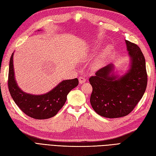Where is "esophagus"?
Returning a JSON list of instances; mask_svg holds the SVG:
<instances>
[{"mask_svg": "<svg viewBox=\"0 0 156 156\" xmlns=\"http://www.w3.org/2000/svg\"><path fill=\"white\" fill-rule=\"evenodd\" d=\"M86 82V78L83 76H80L79 78V83L82 84V83H83Z\"/></svg>", "mask_w": 156, "mask_h": 156, "instance_id": "esophagus-1", "label": "esophagus"}]
</instances>
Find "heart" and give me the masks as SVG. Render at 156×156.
I'll return each instance as SVG.
<instances>
[{
	"label": "heart",
	"instance_id": "heart-1",
	"mask_svg": "<svg viewBox=\"0 0 156 156\" xmlns=\"http://www.w3.org/2000/svg\"><path fill=\"white\" fill-rule=\"evenodd\" d=\"M95 45H94L92 47V49H95ZM111 47L110 46L105 48L101 52L99 53L98 55V57L95 58V61L93 63V67L94 69H99L105 65V63L107 61V59L108 58L109 56L111 54Z\"/></svg>",
	"mask_w": 156,
	"mask_h": 156
}]
</instances>
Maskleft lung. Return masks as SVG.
Here are the masks:
<instances>
[{"mask_svg": "<svg viewBox=\"0 0 156 156\" xmlns=\"http://www.w3.org/2000/svg\"><path fill=\"white\" fill-rule=\"evenodd\" d=\"M130 66L123 75L115 73L109 64L90 78L93 87L90 103L98 115L119 118L129 115L144 94L147 86L146 61L138 45L125 40Z\"/></svg>", "mask_w": 156, "mask_h": 156, "instance_id": "1", "label": "left lung"}]
</instances>
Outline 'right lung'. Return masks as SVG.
I'll list each match as a JSON object with an SVG mask.
<instances>
[{
    "label": "right lung",
    "instance_id": "add662e5",
    "mask_svg": "<svg viewBox=\"0 0 156 156\" xmlns=\"http://www.w3.org/2000/svg\"><path fill=\"white\" fill-rule=\"evenodd\" d=\"M14 53L10 60L8 85L16 104L27 116L33 119H47L54 117L65 105L67 95L78 86V80L74 78L62 80L49 92L44 94L34 95L26 93L20 88L16 80L13 64Z\"/></svg>",
    "mask_w": 156,
    "mask_h": 156
}]
</instances>
